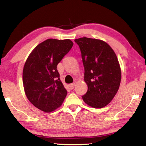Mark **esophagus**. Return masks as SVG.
Listing matches in <instances>:
<instances>
[{
    "mask_svg": "<svg viewBox=\"0 0 146 146\" xmlns=\"http://www.w3.org/2000/svg\"><path fill=\"white\" fill-rule=\"evenodd\" d=\"M69 86H70V89H71V90H73V89L74 88V87H75V83H73V84H71L69 85Z\"/></svg>",
    "mask_w": 146,
    "mask_h": 146,
    "instance_id": "34e87169",
    "label": "esophagus"
}]
</instances>
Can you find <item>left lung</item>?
<instances>
[{"mask_svg":"<svg viewBox=\"0 0 146 146\" xmlns=\"http://www.w3.org/2000/svg\"><path fill=\"white\" fill-rule=\"evenodd\" d=\"M84 67L88 91L82 96L86 104L102 108L113 100L119 88L121 69L115 51L106 42L82 37L75 39Z\"/></svg>","mask_w":146,"mask_h":146,"instance_id":"obj_1","label":"left lung"}]
</instances>
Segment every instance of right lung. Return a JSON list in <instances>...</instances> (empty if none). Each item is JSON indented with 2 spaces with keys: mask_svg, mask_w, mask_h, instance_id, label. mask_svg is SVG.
Instances as JSON below:
<instances>
[{
  "mask_svg": "<svg viewBox=\"0 0 146 146\" xmlns=\"http://www.w3.org/2000/svg\"><path fill=\"white\" fill-rule=\"evenodd\" d=\"M73 45L70 39H47L33 49L24 64L23 80L26 97L44 112L60 107L67 95L56 67Z\"/></svg>",
  "mask_w": 146,
  "mask_h": 146,
  "instance_id": "1",
  "label": "right lung"
}]
</instances>
